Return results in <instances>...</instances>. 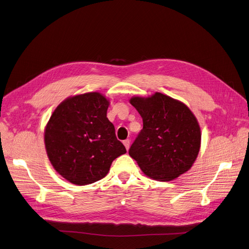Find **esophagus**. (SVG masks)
Instances as JSON below:
<instances>
[{
	"label": "esophagus",
	"mask_w": 249,
	"mask_h": 249,
	"mask_svg": "<svg viewBox=\"0 0 249 249\" xmlns=\"http://www.w3.org/2000/svg\"><path fill=\"white\" fill-rule=\"evenodd\" d=\"M123 144H124L125 148L128 150V149H129V147H130V140H129V139L124 140V141H123Z\"/></svg>",
	"instance_id": "1"
}]
</instances>
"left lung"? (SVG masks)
Returning <instances> with one entry per match:
<instances>
[{
  "mask_svg": "<svg viewBox=\"0 0 249 249\" xmlns=\"http://www.w3.org/2000/svg\"><path fill=\"white\" fill-rule=\"evenodd\" d=\"M130 103L143 119V129L129 149L143 173L168 182L189 171L200 147V129L192 111L182 102L156 92Z\"/></svg>",
  "mask_w": 249,
  "mask_h": 249,
  "instance_id": "8db88e82",
  "label": "left lung"
}]
</instances>
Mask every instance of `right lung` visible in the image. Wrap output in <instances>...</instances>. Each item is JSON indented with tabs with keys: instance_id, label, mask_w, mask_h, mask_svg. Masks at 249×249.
Returning a JSON list of instances; mask_svg holds the SVG:
<instances>
[{
	"instance_id": "add662e5",
	"label": "right lung",
	"mask_w": 249,
	"mask_h": 249,
	"mask_svg": "<svg viewBox=\"0 0 249 249\" xmlns=\"http://www.w3.org/2000/svg\"><path fill=\"white\" fill-rule=\"evenodd\" d=\"M109 101L98 92L75 95L53 111L44 131L49 159L69 182L85 186L103 178L126 153L108 118Z\"/></svg>"
}]
</instances>
